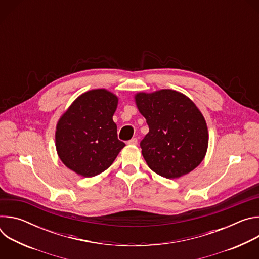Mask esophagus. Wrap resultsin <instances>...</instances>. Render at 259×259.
I'll return each instance as SVG.
<instances>
[{
	"label": "esophagus",
	"mask_w": 259,
	"mask_h": 259,
	"mask_svg": "<svg viewBox=\"0 0 259 259\" xmlns=\"http://www.w3.org/2000/svg\"><path fill=\"white\" fill-rule=\"evenodd\" d=\"M137 141H138V140H137V138H135V137H134V138H132L131 140H129V141H128V144L136 145V144H137Z\"/></svg>",
	"instance_id": "esophagus-1"
}]
</instances>
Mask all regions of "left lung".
<instances>
[{
	"mask_svg": "<svg viewBox=\"0 0 259 259\" xmlns=\"http://www.w3.org/2000/svg\"><path fill=\"white\" fill-rule=\"evenodd\" d=\"M134 98L150 128L140 142L147 166L168 179L197 168L206 156L209 134L195 102L171 89L139 92Z\"/></svg>",
	"mask_w": 259,
	"mask_h": 259,
	"instance_id": "left-lung-1",
	"label": "left lung"
}]
</instances>
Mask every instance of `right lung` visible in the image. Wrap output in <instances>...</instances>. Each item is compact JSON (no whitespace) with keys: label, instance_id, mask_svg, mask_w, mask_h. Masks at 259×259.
Returning <instances> with one entry per match:
<instances>
[{"label":"right lung","instance_id":"right-lung-1","mask_svg":"<svg viewBox=\"0 0 259 259\" xmlns=\"http://www.w3.org/2000/svg\"><path fill=\"white\" fill-rule=\"evenodd\" d=\"M118 101V96L106 89L89 90L59 118L56 152L68 169L83 177H93L114 163L125 146L118 139L113 121Z\"/></svg>","mask_w":259,"mask_h":259}]
</instances>
